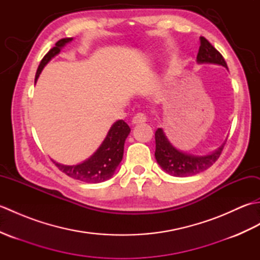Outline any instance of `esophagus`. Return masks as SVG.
I'll return each mask as SVG.
<instances>
[{"mask_svg": "<svg viewBox=\"0 0 260 260\" xmlns=\"http://www.w3.org/2000/svg\"><path fill=\"white\" fill-rule=\"evenodd\" d=\"M146 121V115L143 114V113H137L133 119H132V123L133 124H140V123H144Z\"/></svg>", "mask_w": 260, "mask_h": 260, "instance_id": "esophagus-1", "label": "esophagus"}]
</instances>
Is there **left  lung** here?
Listing matches in <instances>:
<instances>
[{"instance_id": "8db88e82", "label": "left lung", "mask_w": 260, "mask_h": 260, "mask_svg": "<svg viewBox=\"0 0 260 260\" xmlns=\"http://www.w3.org/2000/svg\"><path fill=\"white\" fill-rule=\"evenodd\" d=\"M200 48L197 56L199 63H215L223 66L227 68V62L224 61L222 54L210 43L206 38H200ZM155 158L161 168L174 176H190L209 169L221 155L223 145L220 146L217 151L206 156H194L190 154L182 153L171 143L163 133L162 128H157L155 132Z\"/></svg>"}]
</instances>
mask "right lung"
Returning <instances> with one entry per match:
<instances>
[{
	"label": "right lung",
	"mask_w": 260,
	"mask_h": 260,
	"mask_svg": "<svg viewBox=\"0 0 260 260\" xmlns=\"http://www.w3.org/2000/svg\"><path fill=\"white\" fill-rule=\"evenodd\" d=\"M71 40H73V38L60 39L56 43V46L48 51V53L41 60L40 64H39L36 74V81L39 78V75L41 74L43 67L50 61L51 58L60 52L66 43H68ZM129 132V126L123 119H120L112 126L106 139H105L96 153L84 163L71 165V167L56 162L53 163L57 165V168L61 172L73 179L87 182V183H99V182L106 181L109 178H112L116 168L118 167L121 158H123L125 140L128 136Z\"/></svg>",
	"instance_id": "add662e5"
}]
</instances>
